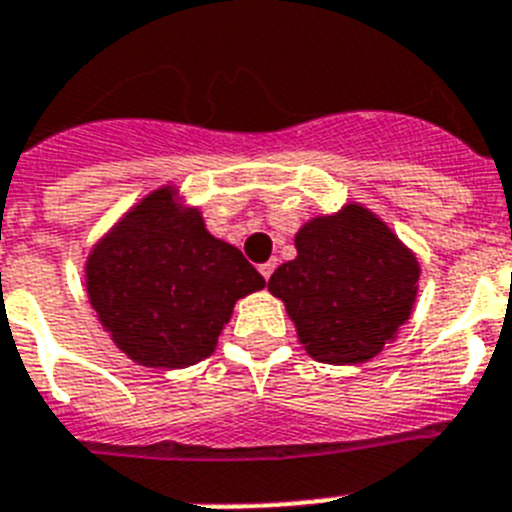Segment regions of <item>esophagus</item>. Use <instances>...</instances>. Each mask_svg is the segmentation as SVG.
<instances>
[{
    "mask_svg": "<svg viewBox=\"0 0 512 512\" xmlns=\"http://www.w3.org/2000/svg\"><path fill=\"white\" fill-rule=\"evenodd\" d=\"M273 270H276V260H270V263L260 265V273H263V278H265V281H268V278L273 276Z\"/></svg>",
    "mask_w": 512,
    "mask_h": 512,
    "instance_id": "esophagus-1",
    "label": "esophagus"
}]
</instances>
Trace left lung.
Segmentation results:
<instances>
[{
  "label": "left lung",
  "mask_w": 512,
  "mask_h": 512,
  "mask_svg": "<svg viewBox=\"0 0 512 512\" xmlns=\"http://www.w3.org/2000/svg\"><path fill=\"white\" fill-rule=\"evenodd\" d=\"M419 263L362 205L320 216L296 234V257L270 276L299 341L325 364L367 362L393 341L416 299Z\"/></svg>",
  "instance_id": "8db88e82"
}]
</instances>
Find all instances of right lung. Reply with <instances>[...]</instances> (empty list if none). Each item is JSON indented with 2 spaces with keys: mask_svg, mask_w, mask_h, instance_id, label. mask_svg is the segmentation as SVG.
<instances>
[{
  "mask_svg": "<svg viewBox=\"0 0 512 512\" xmlns=\"http://www.w3.org/2000/svg\"><path fill=\"white\" fill-rule=\"evenodd\" d=\"M88 294L124 354L179 369L213 354L236 299L265 278L231 244L205 231L197 210L158 190L122 218L88 257Z\"/></svg>",
  "mask_w": 512,
  "mask_h": 512,
  "instance_id": "obj_1",
  "label": "right lung"
}]
</instances>
